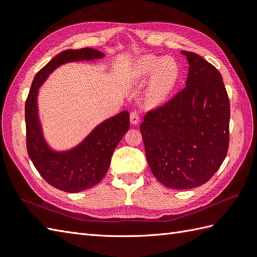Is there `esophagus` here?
I'll use <instances>...</instances> for the list:
<instances>
[{"mask_svg": "<svg viewBox=\"0 0 257 257\" xmlns=\"http://www.w3.org/2000/svg\"><path fill=\"white\" fill-rule=\"evenodd\" d=\"M130 122L133 124H137L139 122V113L137 111H133L130 113Z\"/></svg>", "mask_w": 257, "mask_h": 257, "instance_id": "34e87169", "label": "esophagus"}]
</instances>
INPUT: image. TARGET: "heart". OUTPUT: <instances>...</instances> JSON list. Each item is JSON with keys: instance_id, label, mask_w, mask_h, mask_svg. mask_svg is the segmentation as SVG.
I'll return each mask as SVG.
<instances>
[{"instance_id": "obj_1", "label": "heart", "mask_w": 257, "mask_h": 257, "mask_svg": "<svg viewBox=\"0 0 257 257\" xmlns=\"http://www.w3.org/2000/svg\"><path fill=\"white\" fill-rule=\"evenodd\" d=\"M150 75L151 80L147 92V105L157 107L168 99L178 83V64L170 56H141L130 67L125 76V81L132 85L140 84Z\"/></svg>"}]
</instances>
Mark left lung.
<instances>
[{
    "label": "left lung",
    "mask_w": 257,
    "mask_h": 257,
    "mask_svg": "<svg viewBox=\"0 0 257 257\" xmlns=\"http://www.w3.org/2000/svg\"><path fill=\"white\" fill-rule=\"evenodd\" d=\"M185 87L140 124L146 157L158 181L171 189L200 187L224 161L230 141V100L222 76L192 52Z\"/></svg>",
    "instance_id": "8db88e82"
}]
</instances>
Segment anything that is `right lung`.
<instances>
[{
  "instance_id": "add662e5",
  "label": "right lung",
  "mask_w": 257,
  "mask_h": 257,
  "mask_svg": "<svg viewBox=\"0 0 257 257\" xmlns=\"http://www.w3.org/2000/svg\"><path fill=\"white\" fill-rule=\"evenodd\" d=\"M103 56L90 47L59 53L35 75L25 102L26 148L30 159L47 183L68 193L90 189L105 177L113 150L129 129V112L123 110L102 121L75 148L55 151L43 137L37 109L38 88L63 64L94 61Z\"/></svg>"
}]
</instances>
